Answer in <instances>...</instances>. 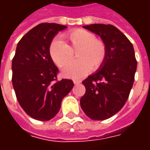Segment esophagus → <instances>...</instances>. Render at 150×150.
Returning <instances> with one entry per match:
<instances>
[{
  "instance_id": "obj_1",
  "label": "esophagus",
  "mask_w": 150,
  "mask_h": 150,
  "mask_svg": "<svg viewBox=\"0 0 150 150\" xmlns=\"http://www.w3.org/2000/svg\"><path fill=\"white\" fill-rule=\"evenodd\" d=\"M74 84L77 85V84H79L80 83H81V80H79V79H74Z\"/></svg>"
}]
</instances>
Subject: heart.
<instances>
[{"mask_svg": "<svg viewBox=\"0 0 150 150\" xmlns=\"http://www.w3.org/2000/svg\"><path fill=\"white\" fill-rule=\"evenodd\" d=\"M66 44L55 40L50 46L49 52L53 62L59 67H63L75 59L78 60L67 66L62 71L64 77L80 78L91 71H95L104 65L107 47L105 43L96 38L95 34L83 29H78L64 34Z\"/></svg>", "mask_w": 150, "mask_h": 150, "instance_id": "b5f03b06", "label": "heart"}]
</instances>
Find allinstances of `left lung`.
Here are the masks:
<instances>
[{"label":"left lung","instance_id":"1","mask_svg":"<svg viewBox=\"0 0 150 150\" xmlns=\"http://www.w3.org/2000/svg\"><path fill=\"white\" fill-rule=\"evenodd\" d=\"M101 38L107 47L104 65L83 81L86 92L80 105L94 120L110 118L119 112L129 98L137 62L132 44L112 25L83 26Z\"/></svg>","mask_w":150,"mask_h":150}]
</instances>
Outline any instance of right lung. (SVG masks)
<instances>
[{
  "mask_svg": "<svg viewBox=\"0 0 150 150\" xmlns=\"http://www.w3.org/2000/svg\"><path fill=\"white\" fill-rule=\"evenodd\" d=\"M66 28L55 23L36 25L19 41L12 61V83L18 103L38 120L54 118L74 86L71 79L57 80L59 69L49 52L54 37Z\"/></svg>",
  "mask_w": 150,
  "mask_h": 150,
  "instance_id": "add662e5",
  "label": "right lung"
}]
</instances>
